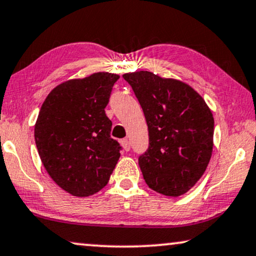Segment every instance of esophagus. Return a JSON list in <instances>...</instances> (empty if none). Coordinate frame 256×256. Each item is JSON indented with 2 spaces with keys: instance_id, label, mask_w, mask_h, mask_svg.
Returning a JSON list of instances; mask_svg holds the SVG:
<instances>
[{
  "instance_id": "1",
  "label": "esophagus",
  "mask_w": 256,
  "mask_h": 256,
  "mask_svg": "<svg viewBox=\"0 0 256 256\" xmlns=\"http://www.w3.org/2000/svg\"><path fill=\"white\" fill-rule=\"evenodd\" d=\"M122 148H124L125 151H130L131 150V145H130V142L128 140V139H122Z\"/></svg>"
}]
</instances>
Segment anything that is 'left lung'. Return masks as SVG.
I'll use <instances>...</instances> for the list:
<instances>
[{"label": "left lung", "instance_id": "left-lung-1", "mask_svg": "<svg viewBox=\"0 0 256 256\" xmlns=\"http://www.w3.org/2000/svg\"><path fill=\"white\" fill-rule=\"evenodd\" d=\"M144 112L148 148L138 162L150 188L179 196L206 171L213 150L214 118L190 85L148 71L125 74Z\"/></svg>", "mask_w": 256, "mask_h": 256}]
</instances>
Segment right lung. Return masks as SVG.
Instances as JSON below:
<instances>
[{"label": "right lung", "mask_w": 256, "mask_h": 256, "mask_svg": "<svg viewBox=\"0 0 256 256\" xmlns=\"http://www.w3.org/2000/svg\"><path fill=\"white\" fill-rule=\"evenodd\" d=\"M119 76L97 72L54 88L35 125V142L43 166L60 188L88 196L106 185L120 156L105 114Z\"/></svg>", "instance_id": "1"}]
</instances>
